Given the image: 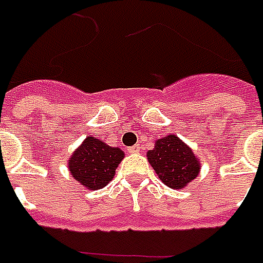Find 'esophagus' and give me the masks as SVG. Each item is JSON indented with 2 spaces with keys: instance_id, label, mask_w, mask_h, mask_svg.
I'll use <instances>...</instances> for the list:
<instances>
[{
  "instance_id": "esophagus-1",
  "label": "esophagus",
  "mask_w": 263,
  "mask_h": 263,
  "mask_svg": "<svg viewBox=\"0 0 263 263\" xmlns=\"http://www.w3.org/2000/svg\"><path fill=\"white\" fill-rule=\"evenodd\" d=\"M128 152H129V153H137V152H138V147H137V146L128 147Z\"/></svg>"
}]
</instances>
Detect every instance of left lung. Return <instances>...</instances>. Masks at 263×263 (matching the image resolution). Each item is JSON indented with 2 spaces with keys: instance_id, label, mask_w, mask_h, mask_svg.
<instances>
[{
  "instance_id": "left-lung-1",
  "label": "left lung",
  "mask_w": 263,
  "mask_h": 263,
  "mask_svg": "<svg viewBox=\"0 0 263 263\" xmlns=\"http://www.w3.org/2000/svg\"><path fill=\"white\" fill-rule=\"evenodd\" d=\"M146 156L159 178L173 190H182L201 170L199 159L177 135L157 139Z\"/></svg>"
}]
</instances>
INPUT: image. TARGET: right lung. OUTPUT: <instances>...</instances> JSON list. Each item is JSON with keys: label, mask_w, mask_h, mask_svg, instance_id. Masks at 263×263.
<instances>
[{"label": "right lung", "mask_w": 263, "mask_h": 263, "mask_svg": "<svg viewBox=\"0 0 263 263\" xmlns=\"http://www.w3.org/2000/svg\"><path fill=\"white\" fill-rule=\"evenodd\" d=\"M124 159L120 147H111L93 137H87L68 160L71 176L87 190H100L114 178Z\"/></svg>", "instance_id": "add662e5"}]
</instances>
